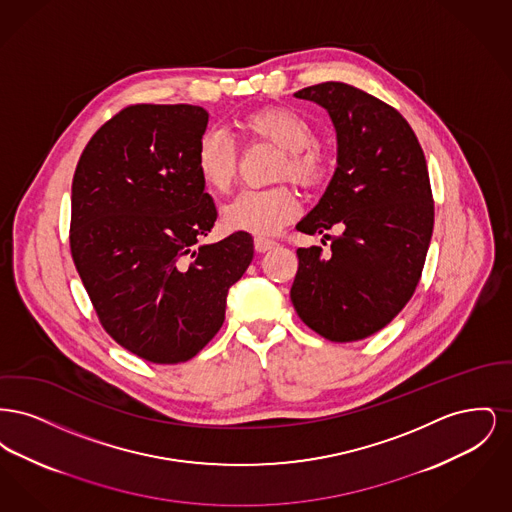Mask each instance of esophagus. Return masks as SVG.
<instances>
[{"label": "esophagus", "mask_w": 512, "mask_h": 512, "mask_svg": "<svg viewBox=\"0 0 512 512\" xmlns=\"http://www.w3.org/2000/svg\"><path fill=\"white\" fill-rule=\"evenodd\" d=\"M276 242L274 240H267V238H255V249L259 251V253H265L268 249H272V247H276Z\"/></svg>", "instance_id": "34e87169"}]
</instances>
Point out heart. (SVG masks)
I'll use <instances>...</instances> for the list:
<instances>
[{
    "label": "heart",
    "mask_w": 512,
    "mask_h": 512,
    "mask_svg": "<svg viewBox=\"0 0 512 512\" xmlns=\"http://www.w3.org/2000/svg\"><path fill=\"white\" fill-rule=\"evenodd\" d=\"M245 140H265L282 149L274 176L290 178L301 188H318L330 174V155L318 144L315 126L292 107H265L238 122ZM195 171L201 182L217 192H230L238 172V144L219 128L201 134L195 147ZM299 213V201L284 184L265 190H245L222 209L226 230L253 236L280 232Z\"/></svg>",
    "instance_id": "1"
}]
</instances>
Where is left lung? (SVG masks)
<instances>
[{
    "mask_svg": "<svg viewBox=\"0 0 512 512\" xmlns=\"http://www.w3.org/2000/svg\"><path fill=\"white\" fill-rule=\"evenodd\" d=\"M295 98L322 105L338 132V169L299 232L324 234L299 247L293 307L318 336L365 340L409 303L434 230V199L424 151L403 115L343 82L303 88ZM340 225L332 239L325 232ZM326 244V242H322Z\"/></svg>",
    "mask_w": 512,
    "mask_h": 512,
    "instance_id": "obj_1",
    "label": "left lung"
}]
</instances>
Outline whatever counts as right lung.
I'll list each match as a JSON object with an SVG mask.
<instances>
[{
	"instance_id": "1",
	"label": "right lung",
	"mask_w": 512,
	"mask_h": 512,
	"mask_svg": "<svg viewBox=\"0 0 512 512\" xmlns=\"http://www.w3.org/2000/svg\"><path fill=\"white\" fill-rule=\"evenodd\" d=\"M207 122L197 105H128L74 171V267L105 332L157 365L190 361L215 338L253 259L247 232L199 245L217 220L195 171Z\"/></svg>"
}]
</instances>
